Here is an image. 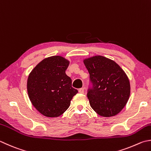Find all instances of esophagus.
<instances>
[{
	"label": "esophagus",
	"mask_w": 151,
	"mask_h": 151,
	"mask_svg": "<svg viewBox=\"0 0 151 151\" xmlns=\"http://www.w3.org/2000/svg\"><path fill=\"white\" fill-rule=\"evenodd\" d=\"M79 93L83 94L84 93V88H80V89H79Z\"/></svg>",
	"instance_id": "34e87169"
}]
</instances>
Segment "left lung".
Returning a JSON list of instances; mask_svg holds the SVG:
<instances>
[{"label": "left lung", "mask_w": 151, "mask_h": 151, "mask_svg": "<svg viewBox=\"0 0 151 151\" xmlns=\"http://www.w3.org/2000/svg\"><path fill=\"white\" fill-rule=\"evenodd\" d=\"M91 86L87 90L90 106L103 117L114 116L126 106L130 95V84L118 64L102 56L85 59Z\"/></svg>", "instance_id": "1"}]
</instances>
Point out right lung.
<instances>
[{
    "instance_id": "obj_1",
    "label": "right lung",
    "mask_w": 151,
    "mask_h": 151,
    "mask_svg": "<svg viewBox=\"0 0 151 151\" xmlns=\"http://www.w3.org/2000/svg\"><path fill=\"white\" fill-rule=\"evenodd\" d=\"M69 64L62 56H50L39 62L28 77L27 93L31 103L47 117L62 115L78 92L66 74Z\"/></svg>"
}]
</instances>
